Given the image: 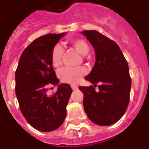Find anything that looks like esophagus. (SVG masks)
Masks as SVG:
<instances>
[{"label":"esophagus","instance_id":"obj_1","mask_svg":"<svg viewBox=\"0 0 149 149\" xmlns=\"http://www.w3.org/2000/svg\"><path fill=\"white\" fill-rule=\"evenodd\" d=\"M71 88L72 90H77V89H78V86L76 85V84H72Z\"/></svg>","mask_w":149,"mask_h":149}]
</instances>
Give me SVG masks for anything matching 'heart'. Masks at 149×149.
<instances>
[{
  "instance_id": "1",
  "label": "heart",
  "mask_w": 149,
  "mask_h": 149,
  "mask_svg": "<svg viewBox=\"0 0 149 149\" xmlns=\"http://www.w3.org/2000/svg\"><path fill=\"white\" fill-rule=\"evenodd\" d=\"M72 46L83 56L87 55L89 47L87 42L83 39H73L71 40ZM64 49L61 45H56L52 52L51 61L53 67L57 68L62 63V56ZM85 74V71L82 68H64L58 72V77L62 82L68 84H77Z\"/></svg>"
}]
</instances>
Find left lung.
<instances>
[{
	"mask_svg": "<svg viewBox=\"0 0 149 149\" xmlns=\"http://www.w3.org/2000/svg\"><path fill=\"white\" fill-rule=\"evenodd\" d=\"M81 33L90 41L96 53L95 65L85 80L94 87L102 83L98 92L93 85L80 86L84 111L94 124L109 126L121 118L129 103L132 81L128 62L117 44L109 37L95 30Z\"/></svg>",
	"mask_w": 149,
	"mask_h": 149,
	"instance_id": "obj_1",
	"label": "left lung"
}]
</instances>
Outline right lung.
<instances>
[{
  "instance_id": "add662e5",
  "label": "right lung",
  "mask_w": 149,
  "mask_h": 149,
  "mask_svg": "<svg viewBox=\"0 0 149 149\" xmlns=\"http://www.w3.org/2000/svg\"><path fill=\"white\" fill-rule=\"evenodd\" d=\"M65 33H49L34 40L21 56L16 70V95L22 114L29 125L41 132L53 131L63 124L72 88L59 84L52 68V49ZM58 85L52 96L48 85Z\"/></svg>"
}]
</instances>
